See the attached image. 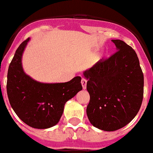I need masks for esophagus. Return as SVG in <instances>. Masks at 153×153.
<instances>
[{
	"instance_id": "1",
	"label": "esophagus",
	"mask_w": 153,
	"mask_h": 153,
	"mask_svg": "<svg viewBox=\"0 0 153 153\" xmlns=\"http://www.w3.org/2000/svg\"><path fill=\"white\" fill-rule=\"evenodd\" d=\"M81 84H82L83 89H86L87 87V80L84 79V78H82V80H81Z\"/></svg>"
}]
</instances>
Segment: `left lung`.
I'll list each match as a JSON object with an SVG mask.
<instances>
[{
  "mask_svg": "<svg viewBox=\"0 0 153 153\" xmlns=\"http://www.w3.org/2000/svg\"><path fill=\"white\" fill-rule=\"evenodd\" d=\"M112 42L117 52L83 73L90 95L87 115L91 125L104 131H115L130 123L144 93V75L136 52L122 40Z\"/></svg>",
  "mask_w": 153,
  "mask_h": 153,
  "instance_id": "left-lung-1",
  "label": "left lung"
}]
</instances>
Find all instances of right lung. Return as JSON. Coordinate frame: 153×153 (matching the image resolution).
Instances as JSON below:
<instances>
[{
    "mask_svg": "<svg viewBox=\"0 0 153 153\" xmlns=\"http://www.w3.org/2000/svg\"><path fill=\"white\" fill-rule=\"evenodd\" d=\"M30 39L15 53L7 76V94L11 107L24 123L35 129H48L58 123L65 102L82 90L81 77L65 83H42L25 73L22 56Z\"/></svg>",
    "mask_w": 153,
    "mask_h": 153,
    "instance_id": "1",
    "label": "right lung"
}]
</instances>
